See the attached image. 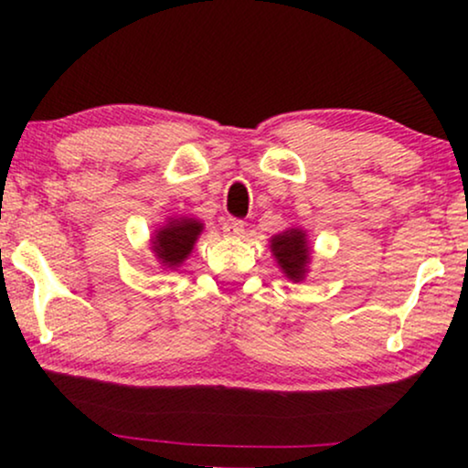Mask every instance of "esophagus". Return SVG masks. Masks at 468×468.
<instances>
[{"label": "esophagus", "mask_w": 468, "mask_h": 468, "mask_svg": "<svg viewBox=\"0 0 468 468\" xmlns=\"http://www.w3.org/2000/svg\"><path fill=\"white\" fill-rule=\"evenodd\" d=\"M245 226L247 223L242 219H234V217H229V219L223 221V232H226V236H232V239H236V236L245 234Z\"/></svg>", "instance_id": "esophagus-1"}]
</instances>
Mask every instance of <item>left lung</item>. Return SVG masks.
Segmentation results:
<instances>
[{
	"label": "left lung",
	"instance_id": "8db88e82",
	"mask_svg": "<svg viewBox=\"0 0 468 468\" xmlns=\"http://www.w3.org/2000/svg\"><path fill=\"white\" fill-rule=\"evenodd\" d=\"M272 251L283 272L293 281H300L306 272V261H309V247L303 229H287V232L274 236Z\"/></svg>",
	"mask_w": 468,
	"mask_h": 468
}]
</instances>
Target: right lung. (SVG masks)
I'll return each instance as SVG.
<instances>
[{
	"mask_svg": "<svg viewBox=\"0 0 468 468\" xmlns=\"http://www.w3.org/2000/svg\"><path fill=\"white\" fill-rule=\"evenodd\" d=\"M202 232V223L196 219H175L162 228L153 240V251L164 266L175 268L187 258L194 242Z\"/></svg>",
	"mask_w": 468,
	"mask_h": 468,
	"instance_id": "1",
	"label": "right lung"
}]
</instances>
